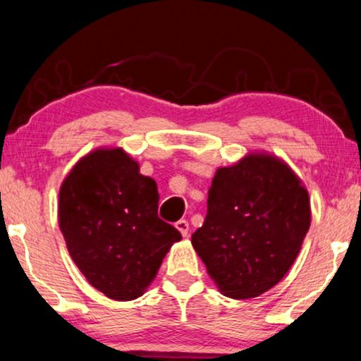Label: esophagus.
<instances>
[{"label": "esophagus", "mask_w": 361, "mask_h": 361, "mask_svg": "<svg viewBox=\"0 0 361 361\" xmlns=\"http://www.w3.org/2000/svg\"><path fill=\"white\" fill-rule=\"evenodd\" d=\"M176 228L180 231L182 236H188L189 235V223L185 221V219H179V221L176 223Z\"/></svg>", "instance_id": "1"}]
</instances>
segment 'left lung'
<instances>
[{
  "instance_id": "1",
  "label": "left lung",
  "mask_w": 361,
  "mask_h": 361,
  "mask_svg": "<svg viewBox=\"0 0 361 361\" xmlns=\"http://www.w3.org/2000/svg\"><path fill=\"white\" fill-rule=\"evenodd\" d=\"M309 224L307 190L295 173L274 157L248 155L218 169L192 247L228 298L250 299L289 272Z\"/></svg>"
}]
</instances>
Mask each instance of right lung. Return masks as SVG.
Returning a JSON list of instances; mask_svg holds the SVG:
<instances>
[{"label":"right lung","mask_w":361,"mask_h":361,"mask_svg":"<svg viewBox=\"0 0 361 361\" xmlns=\"http://www.w3.org/2000/svg\"><path fill=\"white\" fill-rule=\"evenodd\" d=\"M154 179L121 148L75 164L59 194V226L84 277L109 299L131 300L155 279L180 233L162 221Z\"/></svg>","instance_id":"right-lung-1"}]
</instances>
